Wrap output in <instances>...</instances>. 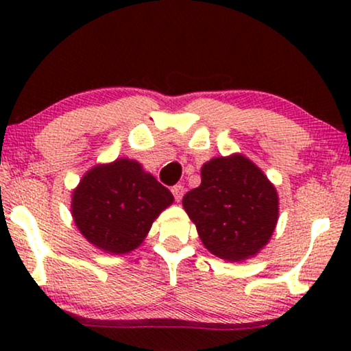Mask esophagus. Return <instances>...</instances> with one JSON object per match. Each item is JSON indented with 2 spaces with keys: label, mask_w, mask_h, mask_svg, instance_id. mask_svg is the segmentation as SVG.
Returning <instances> with one entry per match:
<instances>
[{
  "label": "esophagus",
  "mask_w": 351,
  "mask_h": 351,
  "mask_svg": "<svg viewBox=\"0 0 351 351\" xmlns=\"http://www.w3.org/2000/svg\"><path fill=\"white\" fill-rule=\"evenodd\" d=\"M171 191H172V195H174V198H176V201H180L182 199V196H184V185H180V184H177V185H174L171 189Z\"/></svg>",
  "instance_id": "esophagus-1"
}]
</instances>
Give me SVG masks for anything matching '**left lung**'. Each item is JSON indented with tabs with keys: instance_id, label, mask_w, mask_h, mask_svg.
Returning a JSON list of instances; mask_svg holds the SVG:
<instances>
[{
	"instance_id": "obj_1",
	"label": "left lung",
	"mask_w": 351,
	"mask_h": 351,
	"mask_svg": "<svg viewBox=\"0 0 351 351\" xmlns=\"http://www.w3.org/2000/svg\"><path fill=\"white\" fill-rule=\"evenodd\" d=\"M182 204L208 251L228 262L256 256L278 220V195L263 172L241 155L201 167V185Z\"/></svg>"
}]
</instances>
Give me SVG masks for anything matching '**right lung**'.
I'll return each instance as SVG.
<instances>
[{
    "label": "right lung",
    "instance_id": "add662e5",
    "mask_svg": "<svg viewBox=\"0 0 351 351\" xmlns=\"http://www.w3.org/2000/svg\"><path fill=\"white\" fill-rule=\"evenodd\" d=\"M174 196L137 161L117 160L95 166L73 191L71 214L76 227L94 246L128 254L147 237L153 220Z\"/></svg>",
    "mask_w": 351,
    "mask_h": 351
}]
</instances>
